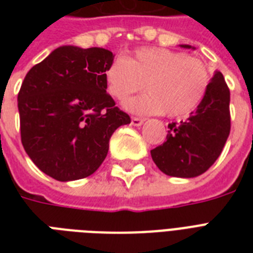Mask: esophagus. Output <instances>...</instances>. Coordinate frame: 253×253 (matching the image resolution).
<instances>
[{"label": "esophagus", "mask_w": 253, "mask_h": 253, "mask_svg": "<svg viewBox=\"0 0 253 253\" xmlns=\"http://www.w3.org/2000/svg\"><path fill=\"white\" fill-rule=\"evenodd\" d=\"M143 122H144V119L139 118V117H132L131 118V125H134V126H142Z\"/></svg>", "instance_id": "obj_1"}]
</instances>
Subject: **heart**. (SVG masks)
<instances>
[{
    "mask_svg": "<svg viewBox=\"0 0 253 253\" xmlns=\"http://www.w3.org/2000/svg\"><path fill=\"white\" fill-rule=\"evenodd\" d=\"M107 93L123 101L143 89L147 94L125 103L138 114L186 117L204 101L210 86V71L204 60L160 47H142L132 55L115 57L105 73Z\"/></svg>",
    "mask_w": 253,
    "mask_h": 253,
    "instance_id": "b5f03b06",
    "label": "heart"
}]
</instances>
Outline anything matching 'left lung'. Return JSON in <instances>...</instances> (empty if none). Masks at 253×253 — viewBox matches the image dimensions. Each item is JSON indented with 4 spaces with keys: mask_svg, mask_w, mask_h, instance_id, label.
I'll use <instances>...</instances> for the list:
<instances>
[{
    "mask_svg": "<svg viewBox=\"0 0 253 253\" xmlns=\"http://www.w3.org/2000/svg\"><path fill=\"white\" fill-rule=\"evenodd\" d=\"M168 128L166 142L151 151L158 168L184 178L206 172L219 158L231 130L230 89L223 75L215 72L197 110L186 121L169 123Z\"/></svg>",
    "mask_w": 253,
    "mask_h": 253,
    "instance_id": "8db88e82",
    "label": "left lung"
}]
</instances>
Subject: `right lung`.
Segmentation results:
<instances>
[{
    "instance_id": "right-lung-1",
    "label": "right lung",
    "mask_w": 253,
    "mask_h": 253,
    "mask_svg": "<svg viewBox=\"0 0 253 253\" xmlns=\"http://www.w3.org/2000/svg\"><path fill=\"white\" fill-rule=\"evenodd\" d=\"M109 49L63 45L34 65L18 93L21 140L42 172L57 181L90 176L130 115L106 93Z\"/></svg>"
}]
</instances>
